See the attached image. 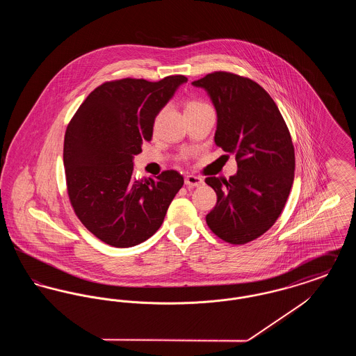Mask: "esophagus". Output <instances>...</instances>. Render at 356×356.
Wrapping results in <instances>:
<instances>
[{
	"mask_svg": "<svg viewBox=\"0 0 356 356\" xmlns=\"http://www.w3.org/2000/svg\"><path fill=\"white\" fill-rule=\"evenodd\" d=\"M203 183V179L199 176H195V175L186 176V184L188 186H200Z\"/></svg>",
	"mask_w": 356,
	"mask_h": 356,
	"instance_id": "esophagus-1",
	"label": "esophagus"
}]
</instances>
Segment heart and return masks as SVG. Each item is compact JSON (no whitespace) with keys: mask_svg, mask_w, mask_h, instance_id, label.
<instances>
[{"mask_svg":"<svg viewBox=\"0 0 356 356\" xmlns=\"http://www.w3.org/2000/svg\"><path fill=\"white\" fill-rule=\"evenodd\" d=\"M205 104H203V102H189L188 104H186V111H188V109H193V108H199V106H204Z\"/></svg>","mask_w":356,"mask_h":356,"instance_id":"b5f03b06","label":"heart"}]
</instances>
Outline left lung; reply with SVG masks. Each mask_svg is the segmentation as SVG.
Returning <instances> with one entry per match:
<instances>
[{
    "label": "left lung",
    "instance_id": "obj_1",
    "mask_svg": "<svg viewBox=\"0 0 356 356\" xmlns=\"http://www.w3.org/2000/svg\"><path fill=\"white\" fill-rule=\"evenodd\" d=\"M208 93L218 115L215 143L236 154V175L207 177L218 203L205 220L231 244L267 232L280 216L295 172V151L284 119L271 96L252 80L228 72L193 81Z\"/></svg>",
    "mask_w": 356,
    "mask_h": 356
}]
</instances>
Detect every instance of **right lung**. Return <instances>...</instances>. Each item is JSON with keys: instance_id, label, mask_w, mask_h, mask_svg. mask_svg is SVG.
<instances>
[{"instance_id": "right-lung-1", "label": "right lung", "mask_w": 356, "mask_h": 356, "mask_svg": "<svg viewBox=\"0 0 356 356\" xmlns=\"http://www.w3.org/2000/svg\"><path fill=\"white\" fill-rule=\"evenodd\" d=\"M186 81L179 74L157 83H104L69 122L64 141L69 200L86 229L112 247H134L152 236L184 184L176 170L137 180L134 157L151 141L159 112Z\"/></svg>"}]
</instances>
